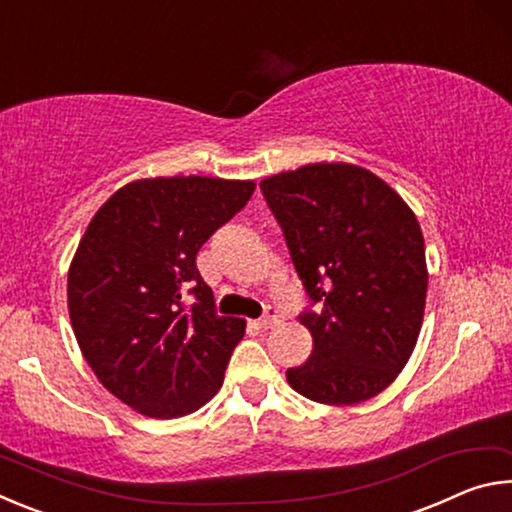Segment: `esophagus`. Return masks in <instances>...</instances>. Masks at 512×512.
<instances>
[{"instance_id": "obj_1", "label": "esophagus", "mask_w": 512, "mask_h": 512, "mask_svg": "<svg viewBox=\"0 0 512 512\" xmlns=\"http://www.w3.org/2000/svg\"><path fill=\"white\" fill-rule=\"evenodd\" d=\"M280 314H277V309H273V307H268L266 309V314L257 320V325L262 327V329H271V327H275V325H280Z\"/></svg>"}]
</instances>
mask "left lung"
<instances>
[{
	"mask_svg": "<svg viewBox=\"0 0 512 512\" xmlns=\"http://www.w3.org/2000/svg\"><path fill=\"white\" fill-rule=\"evenodd\" d=\"M259 187L320 305L300 316L314 350L287 370L289 386L329 406L370 400L420 336L429 273L418 219L391 185L348 162L305 164Z\"/></svg>",
	"mask_w": 512,
	"mask_h": 512,
	"instance_id": "left-lung-1",
	"label": "left lung"
}]
</instances>
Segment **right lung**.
<instances>
[{
	"label": "right lung",
	"mask_w": 512,
	"mask_h": 512,
	"mask_svg": "<svg viewBox=\"0 0 512 512\" xmlns=\"http://www.w3.org/2000/svg\"><path fill=\"white\" fill-rule=\"evenodd\" d=\"M253 192V180L142 178L85 228L67 273L69 320L94 375L133 411L180 418L221 388L246 320L216 314L196 255Z\"/></svg>",
	"instance_id": "add662e5"
}]
</instances>
